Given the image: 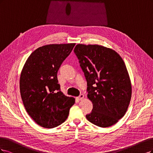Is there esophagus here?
Wrapping results in <instances>:
<instances>
[{"mask_svg": "<svg viewBox=\"0 0 153 153\" xmlns=\"http://www.w3.org/2000/svg\"><path fill=\"white\" fill-rule=\"evenodd\" d=\"M84 97H85V96H84L83 94H81L78 97V99L79 100H82V98H84Z\"/></svg>", "mask_w": 153, "mask_h": 153, "instance_id": "34e87169", "label": "esophagus"}]
</instances>
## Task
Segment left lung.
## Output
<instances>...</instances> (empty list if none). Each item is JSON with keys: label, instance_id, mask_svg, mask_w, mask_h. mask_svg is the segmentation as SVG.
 Returning <instances> with one entry per match:
<instances>
[{"label": "left lung", "instance_id": "1", "mask_svg": "<svg viewBox=\"0 0 153 153\" xmlns=\"http://www.w3.org/2000/svg\"><path fill=\"white\" fill-rule=\"evenodd\" d=\"M74 52L87 81L88 98L93 103L87 120L99 127H109L122 118L131 97L130 77L125 62L112 49L79 44Z\"/></svg>", "mask_w": 153, "mask_h": 153}]
</instances>
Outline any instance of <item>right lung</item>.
<instances>
[{
	"label": "right lung",
	"mask_w": 153,
	"mask_h": 153,
	"mask_svg": "<svg viewBox=\"0 0 153 153\" xmlns=\"http://www.w3.org/2000/svg\"><path fill=\"white\" fill-rule=\"evenodd\" d=\"M74 43L49 44L31 53L22 69L19 89L25 108L37 124L53 128L65 121L73 97L60 90L57 73L62 63L70 55Z\"/></svg>",
	"instance_id": "right-lung-1"
}]
</instances>
